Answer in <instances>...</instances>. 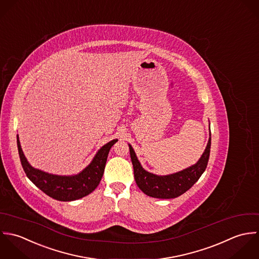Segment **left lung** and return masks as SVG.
Segmentation results:
<instances>
[{
	"label": "left lung",
	"instance_id": "1",
	"mask_svg": "<svg viewBox=\"0 0 259 259\" xmlns=\"http://www.w3.org/2000/svg\"><path fill=\"white\" fill-rule=\"evenodd\" d=\"M128 145L134 169L135 181L140 190L150 197L159 199H170L178 197L185 193L195 184V182H197V180L205 171L210 155L211 133L209 131V139L207 142L206 148L195 164L181 171L168 175H156L146 171L139 162L133 147L130 144Z\"/></svg>",
	"mask_w": 259,
	"mask_h": 259
}]
</instances>
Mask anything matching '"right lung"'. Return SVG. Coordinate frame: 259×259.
<instances>
[{
  "mask_svg": "<svg viewBox=\"0 0 259 259\" xmlns=\"http://www.w3.org/2000/svg\"><path fill=\"white\" fill-rule=\"evenodd\" d=\"M118 141L113 139L102 146L93 160L81 172L74 175H57L34 168L22 150L19 135L17 145L20 160L27 177L44 193L59 201H73L93 192L99 185L111 147Z\"/></svg>",
  "mask_w": 259,
  "mask_h": 259,
  "instance_id": "1",
  "label": "right lung"
}]
</instances>
